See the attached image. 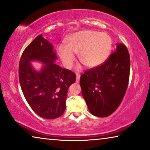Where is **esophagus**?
Returning a JSON list of instances; mask_svg holds the SVG:
<instances>
[{"label":"esophagus","instance_id":"1","mask_svg":"<svg viewBox=\"0 0 150 150\" xmlns=\"http://www.w3.org/2000/svg\"><path fill=\"white\" fill-rule=\"evenodd\" d=\"M80 77H81V74H76V83H79Z\"/></svg>","mask_w":150,"mask_h":150}]
</instances>
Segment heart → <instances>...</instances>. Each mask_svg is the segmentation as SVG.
<instances>
[{"instance_id": "obj_1", "label": "heart", "mask_w": 150, "mask_h": 150, "mask_svg": "<svg viewBox=\"0 0 150 150\" xmlns=\"http://www.w3.org/2000/svg\"><path fill=\"white\" fill-rule=\"evenodd\" d=\"M112 39L108 34L93 30L75 33L67 38V46L60 45L58 53L65 66L70 67L79 53L81 62L89 67H96L106 61L112 48Z\"/></svg>"}]
</instances>
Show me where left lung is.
Wrapping results in <instances>:
<instances>
[{
	"instance_id": "1",
	"label": "left lung",
	"mask_w": 150,
	"mask_h": 150,
	"mask_svg": "<svg viewBox=\"0 0 150 150\" xmlns=\"http://www.w3.org/2000/svg\"><path fill=\"white\" fill-rule=\"evenodd\" d=\"M130 68L128 49L119 44L105 62L82 74V94L92 115L104 117L115 111L128 88Z\"/></svg>"
}]
</instances>
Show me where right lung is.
<instances>
[{
    "instance_id": "right-lung-1",
    "label": "right lung",
    "mask_w": 150,
    "mask_h": 150,
    "mask_svg": "<svg viewBox=\"0 0 150 150\" xmlns=\"http://www.w3.org/2000/svg\"><path fill=\"white\" fill-rule=\"evenodd\" d=\"M56 59L52 45L40 35L24 49L19 63L24 98L36 114L48 120L63 114L69 87L76 81L75 73L55 64ZM33 60L45 64L40 72L32 67L30 61Z\"/></svg>"
}]
</instances>
